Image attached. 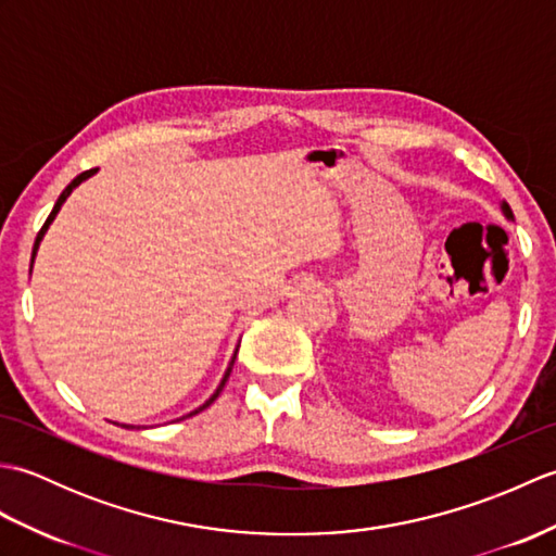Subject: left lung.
Returning <instances> with one entry per match:
<instances>
[{
  "label": "left lung",
  "instance_id": "obj_1",
  "mask_svg": "<svg viewBox=\"0 0 556 556\" xmlns=\"http://www.w3.org/2000/svg\"><path fill=\"white\" fill-rule=\"evenodd\" d=\"M502 212H504V217H506V219H514V212H511V207L506 205V203H502Z\"/></svg>",
  "mask_w": 556,
  "mask_h": 556
}]
</instances>
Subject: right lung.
I'll return each instance as SVG.
<instances>
[{
    "label": "right lung",
    "instance_id": "obj_1",
    "mask_svg": "<svg viewBox=\"0 0 556 556\" xmlns=\"http://www.w3.org/2000/svg\"><path fill=\"white\" fill-rule=\"evenodd\" d=\"M98 169H88V172H83V174H78L76 176V179L74 181H71L66 188H64V191H62V195H59V200H56V203H54V207H52V212H50V217H47V222L42 224V229L38 231V239H35V245H33V260H35V253H38V245H40V241H42V236H45V231L47 229H50V224L54 222V217H56V212L59 210H62V205H64V200L71 195V191H74V188L78 186V184H83V181H86V179H90V176L92 174H96ZM33 267V265H30ZM236 351H239V349H236ZM236 351H233V356H231V363H229V368H227V372H224V377H222V382H219V387L215 389V394H212L207 401H205V404L203 406H200L198 410H203V408H207L210 404H212V401H215L217 396H219V392H222V389H224V384H227V380H229V372H231V365H233V361H236ZM198 410H193V413H188V416H195V413Z\"/></svg>",
    "mask_w": 556,
    "mask_h": 556
}]
</instances>
